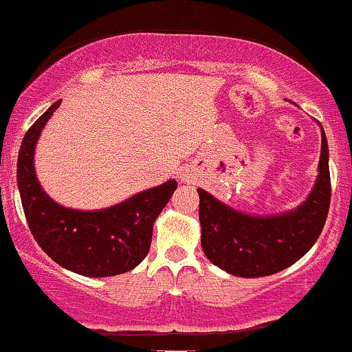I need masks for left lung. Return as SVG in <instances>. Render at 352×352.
Returning <instances> with one entry per match:
<instances>
[{"label": "left lung", "mask_w": 352, "mask_h": 352, "mask_svg": "<svg viewBox=\"0 0 352 352\" xmlns=\"http://www.w3.org/2000/svg\"><path fill=\"white\" fill-rule=\"evenodd\" d=\"M318 170L308 199L292 212L278 215L241 213L205 190H197L201 248L208 260L241 278L270 276L296 263L316 243L329 212V148L322 127Z\"/></svg>", "instance_id": "8db88e82"}]
</instances>
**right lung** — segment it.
Returning <instances> with one entry per match:
<instances>
[{
	"label": "right lung",
	"mask_w": 352,
	"mask_h": 352,
	"mask_svg": "<svg viewBox=\"0 0 352 352\" xmlns=\"http://www.w3.org/2000/svg\"><path fill=\"white\" fill-rule=\"evenodd\" d=\"M59 104H52L31 125L19 148L16 177L31 233L44 253L69 272L91 278L131 272L147 256L153 221L170 200L177 182L168 180L96 212L56 204L36 177L34 148Z\"/></svg>",
	"instance_id": "right-lung-1"
}]
</instances>
